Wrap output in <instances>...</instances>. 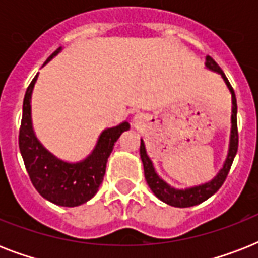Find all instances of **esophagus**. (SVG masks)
<instances>
[{
  "instance_id": "34e87169",
  "label": "esophagus",
  "mask_w": 258,
  "mask_h": 258,
  "mask_svg": "<svg viewBox=\"0 0 258 258\" xmlns=\"http://www.w3.org/2000/svg\"><path fill=\"white\" fill-rule=\"evenodd\" d=\"M133 123H134V125L137 127V128H139V127H142V124L145 123V117H143V115H141V113H138V115H135V116H134Z\"/></svg>"
}]
</instances>
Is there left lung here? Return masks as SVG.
I'll use <instances>...</instances> for the list:
<instances>
[{"mask_svg": "<svg viewBox=\"0 0 258 258\" xmlns=\"http://www.w3.org/2000/svg\"><path fill=\"white\" fill-rule=\"evenodd\" d=\"M206 68L210 71H214L217 74L221 75V78L224 79L226 83L229 91L232 93V131H230V142H229V151L228 157L225 159V163L222 169L218 171L214 178L210 182H206L204 184H198L194 187L188 188H175L166 183L165 180L162 179L161 176L158 175L154 167L153 162L147 155L146 151L145 142L141 139V158L143 162V169H145V178L147 180V184L151 188V191L158 197L159 200L163 201L165 204L170 206H175V208H190V206H196V205L204 202L208 198L216 194L220 187L224 184L225 179L229 174V170L232 167V163L234 161V157L237 154L238 149V131H237V100L234 91H233L228 78L225 76L224 71L221 70L218 64L213 60L210 56H206V62H205Z\"/></svg>", "mask_w": 258, "mask_h": 258, "instance_id": "left-lung-1", "label": "left lung"}]
</instances>
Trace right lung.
Here are the masks:
<instances>
[{"mask_svg": "<svg viewBox=\"0 0 258 258\" xmlns=\"http://www.w3.org/2000/svg\"><path fill=\"white\" fill-rule=\"evenodd\" d=\"M61 50L58 48L44 62L50 61ZM38 74L32 80L24 97L22 120L18 135V146L26 171L40 196L58 206L74 208L86 204L99 190L105 174V165L113 150L115 142L121 134L130 130L123 121L119 125L104 130L97 139L92 153L86 159L76 163L64 162L49 153L34 135L32 125L30 99Z\"/></svg>", "mask_w": 258, "mask_h": 258, "instance_id": "1", "label": "right lung"}]
</instances>
